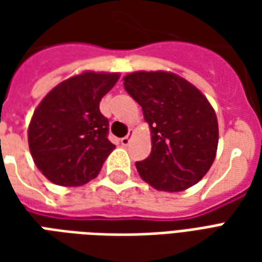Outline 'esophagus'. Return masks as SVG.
<instances>
[{"mask_svg": "<svg viewBox=\"0 0 262 262\" xmlns=\"http://www.w3.org/2000/svg\"><path fill=\"white\" fill-rule=\"evenodd\" d=\"M129 142H130V130H129V135H127V136L122 137V139H120V144H122V146H127V144H129Z\"/></svg>", "mask_w": 262, "mask_h": 262, "instance_id": "1", "label": "esophagus"}]
</instances>
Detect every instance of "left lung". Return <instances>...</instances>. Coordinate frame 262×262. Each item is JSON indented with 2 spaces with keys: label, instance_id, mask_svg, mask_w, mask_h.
Segmentation results:
<instances>
[{
  "label": "left lung",
  "instance_id": "8db88e82",
  "mask_svg": "<svg viewBox=\"0 0 262 262\" xmlns=\"http://www.w3.org/2000/svg\"><path fill=\"white\" fill-rule=\"evenodd\" d=\"M123 81L151 129V153L136 163L140 177L168 192L201 181L213 163L219 140L216 114L208 99L172 73L139 71Z\"/></svg>",
  "mask_w": 262,
  "mask_h": 262
}]
</instances>
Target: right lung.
Wrapping results in <instances>:
<instances>
[{
	"label": "right lung",
	"instance_id": "add662e5",
	"mask_svg": "<svg viewBox=\"0 0 262 262\" xmlns=\"http://www.w3.org/2000/svg\"><path fill=\"white\" fill-rule=\"evenodd\" d=\"M119 74L82 73L60 82L33 114L28 142L33 161L49 181L78 187L94 180L115 144L99 102Z\"/></svg>",
	"mask_w": 262,
	"mask_h": 262
}]
</instances>
